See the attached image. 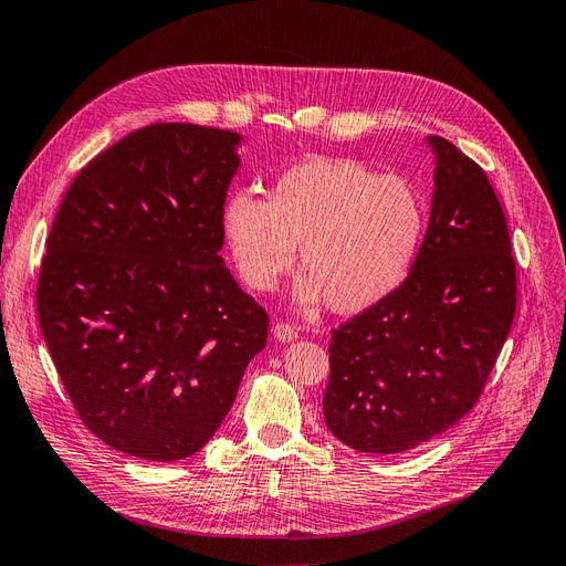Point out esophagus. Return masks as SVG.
<instances>
[{"mask_svg": "<svg viewBox=\"0 0 566 566\" xmlns=\"http://www.w3.org/2000/svg\"><path fill=\"white\" fill-rule=\"evenodd\" d=\"M271 333H273V339L283 342V345H285V342L297 339V331L290 323H276V325H273Z\"/></svg>", "mask_w": 566, "mask_h": 566, "instance_id": "obj_1", "label": "esophagus"}]
</instances>
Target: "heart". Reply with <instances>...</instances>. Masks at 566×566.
<instances>
[{
  "instance_id": "obj_1",
  "label": "heart",
  "mask_w": 566,
  "mask_h": 566,
  "mask_svg": "<svg viewBox=\"0 0 566 566\" xmlns=\"http://www.w3.org/2000/svg\"><path fill=\"white\" fill-rule=\"evenodd\" d=\"M221 229L250 287L264 293L276 285L300 243L295 302L328 300L335 312L356 314L408 276L424 233V205L413 186L358 160H310L285 169L269 200L231 193Z\"/></svg>"
}]
</instances>
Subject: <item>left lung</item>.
<instances>
[{
  "mask_svg": "<svg viewBox=\"0 0 566 566\" xmlns=\"http://www.w3.org/2000/svg\"><path fill=\"white\" fill-rule=\"evenodd\" d=\"M430 224L406 281L333 331L328 430L358 453H403L468 416L517 304L510 233L484 169L441 136Z\"/></svg>",
  "mask_w": 566,
  "mask_h": 566,
  "instance_id": "8db88e82",
  "label": "left lung"
}]
</instances>
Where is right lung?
Masks as SVG:
<instances>
[{
  "instance_id": "1",
  "label": "right lung",
  "mask_w": 566,
  "mask_h": 566,
  "mask_svg": "<svg viewBox=\"0 0 566 566\" xmlns=\"http://www.w3.org/2000/svg\"><path fill=\"white\" fill-rule=\"evenodd\" d=\"M243 136L188 123L127 134L67 188L38 314L82 422L172 462L224 422L269 316L227 269L221 210Z\"/></svg>"
}]
</instances>
